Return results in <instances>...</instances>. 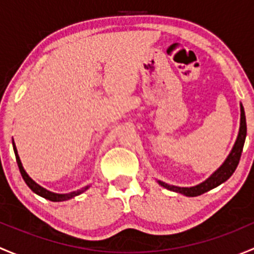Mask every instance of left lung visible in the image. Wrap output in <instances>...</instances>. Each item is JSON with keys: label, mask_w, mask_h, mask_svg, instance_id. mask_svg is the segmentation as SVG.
<instances>
[{"label": "left lung", "mask_w": 254, "mask_h": 254, "mask_svg": "<svg viewBox=\"0 0 254 254\" xmlns=\"http://www.w3.org/2000/svg\"><path fill=\"white\" fill-rule=\"evenodd\" d=\"M240 109H241V119H240V130H238L237 139L235 141L234 147H232L231 152L229 153V156L226 157V160L222 162V165L212 173L209 178H206L205 181L201 182V183L196 184L193 187H177V186H171V184L165 183V182L157 181V183L160 184L163 188L168 189V190L176 191V193H181L186 196H198L200 194H204L205 191H209L210 189L216 188L217 186L222 184L224 182H226L232 175H234L235 170L237 168L238 162H240L241 153H242L243 145H245L246 135H247V124H246V115H245V109H243L242 103H240Z\"/></svg>", "instance_id": "obj_1"}]
</instances>
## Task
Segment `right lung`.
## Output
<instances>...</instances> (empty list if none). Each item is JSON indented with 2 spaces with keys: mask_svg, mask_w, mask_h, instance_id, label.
Here are the masks:
<instances>
[{
  "mask_svg": "<svg viewBox=\"0 0 254 254\" xmlns=\"http://www.w3.org/2000/svg\"><path fill=\"white\" fill-rule=\"evenodd\" d=\"M12 145H13V151H14V155H16V160H17V163H18V167H19L20 175H22L23 179H24V182L27 183V186L29 187V188L32 189V190L34 191L35 194H38V195L43 196V198L48 199V200H51V201H65V200H68V199H72V198H75V196L79 195V194H82L83 191H86L87 189L91 187V186H86V187H83V188L78 189V190L71 191V193H66V194L54 193V191H50V190H48V189L43 188V187L39 186L37 182L33 181V179L30 178L29 176H28V173L25 172L24 168H23L22 162H20V158H19V156H18L16 143H14L13 140H12Z\"/></svg>",
  "mask_w": 254,
  "mask_h": 254,
  "instance_id": "obj_1",
  "label": "right lung"
}]
</instances>
